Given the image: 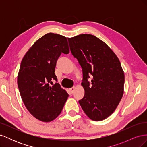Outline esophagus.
<instances>
[{"label": "esophagus", "mask_w": 147, "mask_h": 147, "mask_svg": "<svg viewBox=\"0 0 147 147\" xmlns=\"http://www.w3.org/2000/svg\"><path fill=\"white\" fill-rule=\"evenodd\" d=\"M75 88L74 86V87H72V88H70L69 89V91H70V93L71 94H72V93L74 92V91H75Z\"/></svg>", "instance_id": "34e87169"}]
</instances>
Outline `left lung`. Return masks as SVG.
Returning a JSON list of instances; mask_svg holds the SVG:
<instances>
[{
	"label": "left lung",
	"instance_id": "8db88e82",
	"mask_svg": "<svg viewBox=\"0 0 147 147\" xmlns=\"http://www.w3.org/2000/svg\"><path fill=\"white\" fill-rule=\"evenodd\" d=\"M68 40L71 53L83 70L84 96L79 104L91 119L102 121L113 113L123 96L121 63L112 49L94 35L80 34ZM91 74L90 86L87 79Z\"/></svg>",
	"mask_w": 147,
	"mask_h": 147
}]
</instances>
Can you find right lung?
<instances>
[{
	"label": "right lung",
	"mask_w": 147,
	"mask_h": 147,
	"mask_svg": "<svg viewBox=\"0 0 147 147\" xmlns=\"http://www.w3.org/2000/svg\"><path fill=\"white\" fill-rule=\"evenodd\" d=\"M62 53H69L67 38L48 33L29 49L20 65L17 82L22 100L30 113L43 122L58 117L69 97L59 83L52 82L57 81L55 70Z\"/></svg>",
	"instance_id": "1"
}]
</instances>
